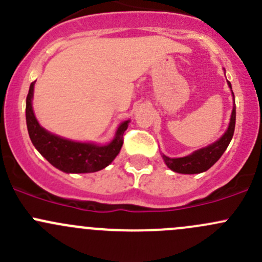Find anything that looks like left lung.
I'll return each instance as SVG.
<instances>
[{"label":"left lung","instance_id":"left-lung-1","mask_svg":"<svg viewBox=\"0 0 262 262\" xmlns=\"http://www.w3.org/2000/svg\"><path fill=\"white\" fill-rule=\"evenodd\" d=\"M228 82L229 89L232 90L231 82ZM232 96L234 95L232 92ZM234 125H236V105H233V109H232V115H231V121H229L228 129L226 130V133L221 137L216 142L209 144L208 147L200 148V149L195 150L191 155L185 156V157L180 158H171L167 156L162 155L163 161L167 165V167L170 170L175 171L179 173H200L204 172V171L209 170L210 167L222 157V155L224 153V150L227 149L228 144L231 143L232 137L234 133Z\"/></svg>","mask_w":262,"mask_h":262}]
</instances>
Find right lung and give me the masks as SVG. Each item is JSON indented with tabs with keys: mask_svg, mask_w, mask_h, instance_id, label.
Here are the masks:
<instances>
[{
	"mask_svg": "<svg viewBox=\"0 0 262 262\" xmlns=\"http://www.w3.org/2000/svg\"><path fill=\"white\" fill-rule=\"evenodd\" d=\"M34 84H30L26 96V125L34 147L47 161L58 170L67 173H87L102 170L114 161L123 146V134L129 120L123 121L116 130L114 139L105 146L81 143L64 139L46 130L36 120L33 112Z\"/></svg>",
	"mask_w": 262,
	"mask_h": 262,
	"instance_id": "add662e5",
	"label": "right lung"
}]
</instances>
